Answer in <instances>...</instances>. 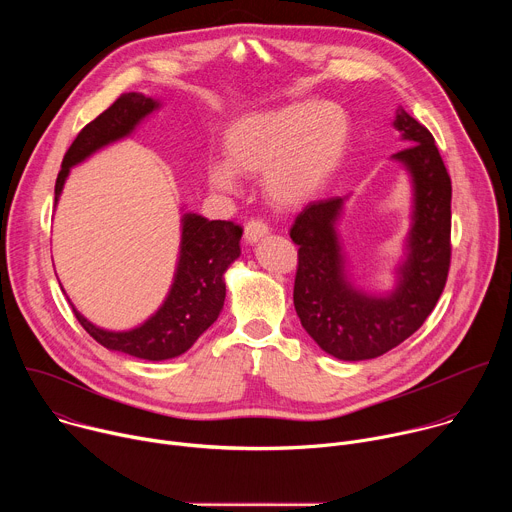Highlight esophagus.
Here are the masks:
<instances>
[{
    "label": "esophagus",
    "instance_id": "esophagus-1",
    "mask_svg": "<svg viewBox=\"0 0 512 512\" xmlns=\"http://www.w3.org/2000/svg\"><path fill=\"white\" fill-rule=\"evenodd\" d=\"M269 233L267 223L259 221V218H251V221L245 225V241L247 243H257L261 237Z\"/></svg>",
    "mask_w": 512,
    "mask_h": 512
}]
</instances>
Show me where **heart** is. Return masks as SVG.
<instances>
[{
  "mask_svg": "<svg viewBox=\"0 0 512 512\" xmlns=\"http://www.w3.org/2000/svg\"><path fill=\"white\" fill-rule=\"evenodd\" d=\"M348 113L330 101L294 103L245 115L225 135V164L208 168V182L237 190V176H263L265 196L281 208L310 200L346 152Z\"/></svg>",
  "mask_w": 512,
  "mask_h": 512,
  "instance_id": "b5f03b06",
  "label": "heart"
}]
</instances>
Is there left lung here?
<instances>
[{"label": "left lung", "instance_id": "8db88e82", "mask_svg": "<svg viewBox=\"0 0 512 512\" xmlns=\"http://www.w3.org/2000/svg\"><path fill=\"white\" fill-rule=\"evenodd\" d=\"M395 127L409 148L393 154L413 178L415 212L409 253L389 298H373L344 277L336 221L344 198L310 202L289 231L298 245L294 306L306 332L340 360L377 358L407 340L448 281L452 261V180L425 125L397 109Z\"/></svg>", "mask_w": 512, "mask_h": 512}]
</instances>
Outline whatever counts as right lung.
Segmentation results:
<instances>
[{
    "mask_svg": "<svg viewBox=\"0 0 512 512\" xmlns=\"http://www.w3.org/2000/svg\"><path fill=\"white\" fill-rule=\"evenodd\" d=\"M158 107V101L141 93H123L97 119L87 123L64 154L56 178V200L70 166L83 162L103 145L125 137ZM243 229L233 221H206L186 214L182 223V247L176 277L164 306L139 328L109 332L93 326L75 308L81 326L105 348L145 360H166L186 352L198 336L214 324L225 304V271L239 257Z\"/></svg>",
    "mask_w": 512,
    "mask_h": 512,
    "instance_id": "1",
    "label": "right lung"
}]
</instances>
